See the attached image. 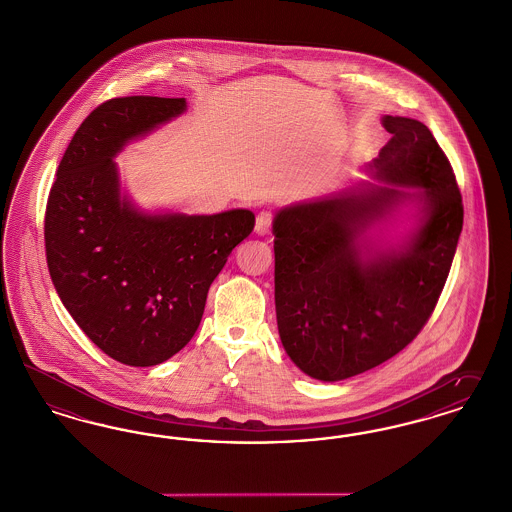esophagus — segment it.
I'll return each mask as SVG.
<instances>
[{
    "label": "esophagus",
    "instance_id": "1",
    "mask_svg": "<svg viewBox=\"0 0 512 512\" xmlns=\"http://www.w3.org/2000/svg\"><path fill=\"white\" fill-rule=\"evenodd\" d=\"M273 212H269V210H264V212H260L258 216H256V233L258 235H266L269 233V229H271V223H273Z\"/></svg>",
    "mask_w": 512,
    "mask_h": 512
}]
</instances>
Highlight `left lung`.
I'll return each mask as SVG.
<instances>
[{"label": "left lung", "mask_w": 512, "mask_h": 512, "mask_svg": "<svg viewBox=\"0 0 512 512\" xmlns=\"http://www.w3.org/2000/svg\"><path fill=\"white\" fill-rule=\"evenodd\" d=\"M391 140L376 175L399 187L370 189L281 210L273 221L275 312L281 343L310 377L339 381L372 370L416 339L430 320L462 231L453 167L430 129L383 117ZM414 195L427 204L419 233L397 255L362 263L355 239L370 220Z\"/></svg>", "instance_id": "8db88e82"}]
</instances>
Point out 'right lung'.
I'll return each instance as SVG.
<instances>
[{"instance_id": "1", "label": "right lung", "mask_w": 512, "mask_h": 512, "mask_svg": "<svg viewBox=\"0 0 512 512\" xmlns=\"http://www.w3.org/2000/svg\"><path fill=\"white\" fill-rule=\"evenodd\" d=\"M185 98L125 96L71 138L48 196L44 241L55 291L88 339L127 366H156L196 333L210 285L254 214L144 216L119 198L113 156L177 117Z\"/></svg>"}]
</instances>
